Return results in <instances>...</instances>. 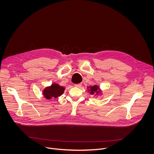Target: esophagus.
<instances>
[{
  "label": "esophagus",
  "mask_w": 154,
  "mask_h": 154,
  "mask_svg": "<svg viewBox=\"0 0 154 154\" xmlns=\"http://www.w3.org/2000/svg\"><path fill=\"white\" fill-rule=\"evenodd\" d=\"M81 85H82V84H75V86L76 87H78V88H80V87H81Z\"/></svg>",
  "instance_id": "obj_1"
}]
</instances>
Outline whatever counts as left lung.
I'll list each match as a JSON object with an SVG mask.
<instances>
[{"instance_id": "left-lung-1", "label": "left lung", "mask_w": 154, "mask_h": 154, "mask_svg": "<svg viewBox=\"0 0 154 154\" xmlns=\"http://www.w3.org/2000/svg\"><path fill=\"white\" fill-rule=\"evenodd\" d=\"M88 91L90 92L91 94H94L95 93H96L95 95H98L99 94V93L100 92V89L98 85H94V86H91V87H89Z\"/></svg>"}]
</instances>
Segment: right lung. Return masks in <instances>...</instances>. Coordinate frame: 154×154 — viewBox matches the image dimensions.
<instances>
[{"label":"right lung","mask_w":154,"mask_h":154,"mask_svg":"<svg viewBox=\"0 0 154 154\" xmlns=\"http://www.w3.org/2000/svg\"><path fill=\"white\" fill-rule=\"evenodd\" d=\"M65 89L63 87L60 86L57 84H53L51 86L45 88L43 91V94L46 99L50 100L53 98H56L63 94Z\"/></svg>","instance_id":"right-lung-1"}]
</instances>
